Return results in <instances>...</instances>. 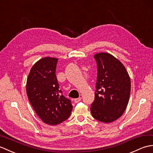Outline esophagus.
Instances as JSON below:
<instances>
[{"label": "esophagus", "instance_id": "esophagus-1", "mask_svg": "<svg viewBox=\"0 0 153 153\" xmlns=\"http://www.w3.org/2000/svg\"><path fill=\"white\" fill-rule=\"evenodd\" d=\"M81 100H82V98L79 97V98H76V99H74V102H75L76 103H79V101H80Z\"/></svg>", "mask_w": 153, "mask_h": 153}]
</instances>
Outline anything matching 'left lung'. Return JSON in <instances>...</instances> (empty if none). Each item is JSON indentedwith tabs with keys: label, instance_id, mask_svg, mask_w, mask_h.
<instances>
[{
	"label": "left lung",
	"instance_id": "obj_1",
	"mask_svg": "<svg viewBox=\"0 0 153 153\" xmlns=\"http://www.w3.org/2000/svg\"><path fill=\"white\" fill-rule=\"evenodd\" d=\"M94 57L97 74L95 99L90 111L95 119L112 123L123 115L127 107L130 79L123 64L110 53H99Z\"/></svg>",
	"mask_w": 153,
	"mask_h": 153
}]
</instances>
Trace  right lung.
Wrapping results in <instances>:
<instances>
[{"label":"right lung","mask_w":153,"mask_h":153,"mask_svg":"<svg viewBox=\"0 0 153 153\" xmlns=\"http://www.w3.org/2000/svg\"><path fill=\"white\" fill-rule=\"evenodd\" d=\"M58 59L44 57L30 71L26 91L29 102L44 123L56 125L67 120L73 109L69 99L62 94L56 75Z\"/></svg>","instance_id":"right-lung-1"}]
</instances>
